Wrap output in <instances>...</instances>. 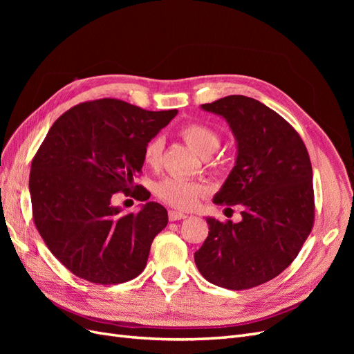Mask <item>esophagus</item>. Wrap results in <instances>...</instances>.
I'll return each mask as SVG.
<instances>
[{"label":"esophagus","instance_id":"1","mask_svg":"<svg viewBox=\"0 0 354 354\" xmlns=\"http://www.w3.org/2000/svg\"><path fill=\"white\" fill-rule=\"evenodd\" d=\"M187 216L186 214H183V212H178V211H173L171 209L169 212H168V218H169V221H177V220H185Z\"/></svg>","mask_w":354,"mask_h":354}]
</instances>
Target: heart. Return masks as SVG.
<instances>
[{
  "label": "heart",
  "instance_id": "heart-1",
  "mask_svg": "<svg viewBox=\"0 0 354 354\" xmlns=\"http://www.w3.org/2000/svg\"><path fill=\"white\" fill-rule=\"evenodd\" d=\"M178 134L202 156H207L217 151L221 142L217 130H214L208 124L198 121L185 124L178 130ZM164 145L165 142L160 136H155L146 142L143 147V160L147 167L155 168L160 164ZM205 186L198 183V181L180 177H167L162 181H159L156 186L158 198L165 202L167 205L178 209L192 208L201 196L205 195Z\"/></svg>",
  "mask_w": 354,
  "mask_h": 354
}]
</instances>
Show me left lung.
I'll list each match as a JSON object with an SVG mask.
<instances>
[{"mask_svg": "<svg viewBox=\"0 0 354 354\" xmlns=\"http://www.w3.org/2000/svg\"><path fill=\"white\" fill-rule=\"evenodd\" d=\"M202 109L221 115L236 137V165L214 203L239 205L242 220L207 218L195 263L208 282L242 291L281 274L312 232V162L294 127L259 100L227 95Z\"/></svg>", "mask_w": 354, "mask_h": 354, "instance_id": "left-lung-1", "label": "left lung"}]
</instances>
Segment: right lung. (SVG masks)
<instances>
[{
  "mask_svg": "<svg viewBox=\"0 0 354 354\" xmlns=\"http://www.w3.org/2000/svg\"><path fill=\"white\" fill-rule=\"evenodd\" d=\"M177 111L152 112L118 99L80 103L59 116L41 143L29 174L32 217L51 254L75 276L97 285L134 279L147 263L167 209L147 202L121 214L111 198L151 194L134 180L143 147Z\"/></svg>",
  "mask_w": 354,
  "mask_h": 354,
  "instance_id": "obj_1",
  "label": "right lung"
}]
</instances>
